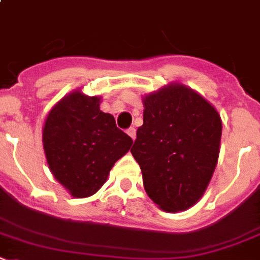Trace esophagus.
<instances>
[{"instance_id": "34e87169", "label": "esophagus", "mask_w": 260, "mask_h": 260, "mask_svg": "<svg viewBox=\"0 0 260 260\" xmlns=\"http://www.w3.org/2000/svg\"><path fill=\"white\" fill-rule=\"evenodd\" d=\"M126 133H127V134L130 135V138H132L133 141H134V139H135V135H137V134H135V128H134V127L127 128V132H126Z\"/></svg>"}]
</instances>
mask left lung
I'll return each instance as SVG.
<instances>
[{
    "instance_id": "8db88e82",
    "label": "left lung",
    "mask_w": 260,
    "mask_h": 260,
    "mask_svg": "<svg viewBox=\"0 0 260 260\" xmlns=\"http://www.w3.org/2000/svg\"><path fill=\"white\" fill-rule=\"evenodd\" d=\"M132 154L143 186L164 211L190 209L205 194L219 156L222 121L210 102L173 83L143 98Z\"/></svg>"
}]
</instances>
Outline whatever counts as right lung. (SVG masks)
<instances>
[{"label": "right lung", "instance_id": "add662e5", "mask_svg": "<svg viewBox=\"0 0 260 260\" xmlns=\"http://www.w3.org/2000/svg\"><path fill=\"white\" fill-rule=\"evenodd\" d=\"M100 104V96L73 91L49 111L42 128L50 171L74 198L95 194L133 143Z\"/></svg>", "mask_w": 260, "mask_h": 260}]
</instances>
